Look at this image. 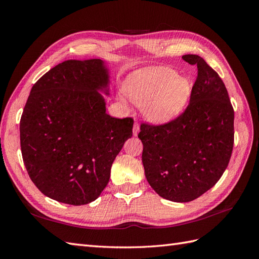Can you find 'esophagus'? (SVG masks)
<instances>
[{"mask_svg":"<svg viewBox=\"0 0 259 259\" xmlns=\"http://www.w3.org/2000/svg\"><path fill=\"white\" fill-rule=\"evenodd\" d=\"M138 133H139V124L137 122H135L134 128H133V134H134V136H137Z\"/></svg>","mask_w":259,"mask_h":259,"instance_id":"esophagus-1","label":"esophagus"}]
</instances>
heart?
Returning <instances> with one entry per match:
<instances>
[{
    "label": "heart",
    "mask_w": 259,
    "mask_h": 259,
    "mask_svg": "<svg viewBox=\"0 0 259 259\" xmlns=\"http://www.w3.org/2000/svg\"><path fill=\"white\" fill-rule=\"evenodd\" d=\"M124 94L135 105L144 107L149 121L163 124L183 112L189 103L191 85L169 68H148L131 75Z\"/></svg>",
    "instance_id": "obj_1"
}]
</instances>
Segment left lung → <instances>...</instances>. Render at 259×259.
I'll list each match as a JSON object with an SVG mask.
<instances>
[{
    "instance_id": "obj_1",
    "label": "left lung",
    "mask_w": 259,
    "mask_h": 259,
    "mask_svg": "<svg viewBox=\"0 0 259 259\" xmlns=\"http://www.w3.org/2000/svg\"><path fill=\"white\" fill-rule=\"evenodd\" d=\"M183 58L198 67L189 104L167 123H142L138 134L149 185L160 197L182 203L215 186L234 142V111L221 76L198 55Z\"/></svg>"
}]
</instances>
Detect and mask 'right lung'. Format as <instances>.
<instances>
[{
  "label": "right lung",
  "instance_id": "right-lung-1",
  "mask_svg": "<svg viewBox=\"0 0 259 259\" xmlns=\"http://www.w3.org/2000/svg\"><path fill=\"white\" fill-rule=\"evenodd\" d=\"M109 74L100 59H70L31 89L20 119L22 160L46 197L71 205L95 201L115 156L133 135L132 117L106 113Z\"/></svg>",
  "mask_w": 259,
  "mask_h": 259
}]
</instances>
